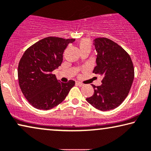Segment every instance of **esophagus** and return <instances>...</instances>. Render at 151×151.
Returning <instances> with one entry per match:
<instances>
[{"label": "esophagus", "instance_id": "34e87169", "mask_svg": "<svg viewBox=\"0 0 151 151\" xmlns=\"http://www.w3.org/2000/svg\"><path fill=\"white\" fill-rule=\"evenodd\" d=\"M76 84L78 85V86H81V87H82V86H84L83 83H81L79 81H76Z\"/></svg>", "mask_w": 151, "mask_h": 151}]
</instances>
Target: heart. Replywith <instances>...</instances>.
Returning a JSON list of instances; mask_svg holds the SVG:
<instances>
[{
  "label": "heart",
  "instance_id": "1",
  "mask_svg": "<svg viewBox=\"0 0 151 151\" xmlns=\"http://www.w3.org/2000/svg\"><path fill=\"white\" fill-rule=\"evenodd\" d=\"M79 48L81 51V50H89L90 51L91 48H92V44L91 42L88 39H83L79 42Z\"/></svg>",
  "mask_w": 151,
  "mask_h": 151
}]
</instances>
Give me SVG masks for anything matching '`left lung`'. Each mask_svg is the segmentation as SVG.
Masks as SVG:
<instances>
[{"label": "left lung", "mask_w": 151, "mask_h": 151, "mask_svg": "<svg viewBox=\"0 0 151 151\" xmlns=\"http://www.w3.org/2000/svg\"><path fill=\"white\" fill-rule=\"evenodd\" d=\"M97 52L93 73L103 76L100 86L92 85L94 93L86 101L96 109L109 111L124 101L134 79V68L130 56L112 40L98 37L94 40Z\"/></svg>", "instance_id": "left-lung-1"}]
</instances>
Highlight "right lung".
<instances>
[{
    "instance_id": "1",
    "label": "right lung",
    "mask_w": 151,
    "mask_h": 151,
    "mask_svg": "<svg viewBox=\"0 0 151 151\" xmlns=\"http://www.w3.org/2000/svg\"><path fill=\"white\" fill-rule=\"evenodd\" d=\"M75 39L48 37L26 50L18 64L19 86L22 94L36 109H52L65 99L75 82L62 83L52 72L60 66L67 46Z\"/></svg>"
}]
</instances>
